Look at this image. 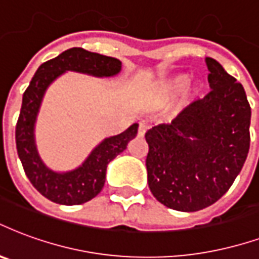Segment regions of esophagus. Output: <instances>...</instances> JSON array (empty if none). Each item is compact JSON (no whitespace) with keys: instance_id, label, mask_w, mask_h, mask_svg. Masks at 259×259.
Masks as SVG:
<instances>
[{"instance_id":"1","label":"esophagus","mask_w":259,"mask_h":259,"mask_svg":"<svg viewBox=\"0 0 259 259\" xmlns=\"http://www.w3.org/2000/svg\"><path fill=\"white\" fill-rule=\"evenodd\" d=\"M148 130V124L147 123H140L139 126V137H144L145 133Z\"/></svg>"}]
</instances>
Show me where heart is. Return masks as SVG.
<instances>
[{"instance_id": "obj_1", "label": "heart", "mask_w": 259, "mask_h": 259, "mask_svg": "<svg viewBox=\"0 0 259 259\" xmlns=\"http://www.w3.org/2000/svg\"><path fill=\"white\" fill-rule=\"evenodd\" d=\"M204 91L202 79L191 78L188 74H176L164 81L159 82L154 89L155 100L159 103H168L177 97L174 110L183 111L188 108L202 96Z\"/></svg>"}]
</instances>
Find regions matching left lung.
<instances>
[{
    "instance_id": "obj_1",
    "label": "left lung",
    "mask_w": 259,
    "mask_h": 259,
    "mask_svg": "<svg viewBox=\"0 0 259 259\" xmlns=\"http://www.w3.org/2000/svg\"><path fill=\"white\" fill-rule=\"evenodd\" d=\"M211 92L168 124L145 133L147 173L158 202L192 212L222 198L250 149L251 108L242 83L206 57Z\"/></svg>"
}]
</instances>
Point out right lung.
I'll return each mask as SVG.
<instances>
[{
    "mask_svg": "<svg viewBox=\"0 0 259 259\" xmlns=\"http://www.w3.org/2000/svg\"><path fill=\"white\" fill-rule=\"evenodd\" d=\"M120 70L122 63L115 57L93 53L82 48H71L38 67L24 92L16 124L17 155L34 188L52 202L74 206L97 196L104 187L107 166L137 136L139 123H133L120 135L103 140L74 170H52L44 163L35 144V123L48 88L67 71L110 78L118 75Z\"/></svg>",
    "mask_w": 259,
    "mask_h": 259,
    "instance_id": "add662e5",
    "label": "right lung"
}]
</instances>
